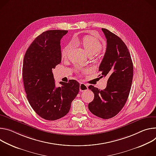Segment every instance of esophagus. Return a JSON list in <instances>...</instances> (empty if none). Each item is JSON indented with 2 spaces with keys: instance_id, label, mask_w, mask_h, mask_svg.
Returning a JSON list of instances; mask_svg holds the SVG:
<instances>
[{
  "instance_id": "34e87169",
  "label": "esophagus",
  "mask_w": 156,
  "mask_h": 156,
  "mask_svg": "<svg viewBox=\"0 0 156 156\" xmlns=\"http://www.w3.org/2000/svg\"><path fill=\"white\" fill-rule=\"evenodd\" d=\"M88 90V87L87 85H85V83L81 82L80 83V92H83V91H85Z\"/></svg>"
}]
</instances>
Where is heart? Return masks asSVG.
<instances>
[{
	"label": "heart",
	"instance_id": "heart-1",
	"mask_svg": "<svg viewBox=\"0 0 156 156\" xmlns=\"http://www.w3.org/2000/svg\"><path fill=\"white\" fill-rule=\"evenodd\" d=\"M73 42L76 44H82L83 49L89 55H95L101 49V44L95 38L90 36H87L83 38L82 41L78 38H74ZM71 46V43L67 44L62 51V58H65L67 56L68 51Z\"/></svg>",
	"mask_w": 156,
	"mask_h": 156
}]
</instances>
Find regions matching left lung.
Segmentation results:
<instances>
[{
    "mask_svg": "<svg viewBox=\"0 0 156 156\" xmlns=\"http://www.w3.org/2000/svg\"><path fill=\"white\" fill-rule=\"evenodd\" d=\"M101 30L107 38V49L98 71L101 73V77L108 78L107 84L103 90L89 86L94 98L88 107L94 115L109 119L116 116L127 101L132 84L133 64L122 40L107 29Z\"/></svg>",
    "mask_w": 156,
    "mask_h": 156,
    "instance_id": "obj_1",
    "label": "left lung"
}]
</instances>
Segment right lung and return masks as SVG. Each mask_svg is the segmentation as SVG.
I'll use <instances>...</instances> for the list:
<instances>
[{
    "instance_id": "add662e5",
    "label": "right lung",
    "mask_w": 156,
    "mask_h": 156,
    "mask_svg": "<svg viewBox=\"0 0 156 156\" xmlns=\"http://www.w3.org/2000/svg\"><path fill=\"white\" fill-rule=\"evenodd\" d=\"M67 30H48L30 44L23 59L22 76L30 105L43 119H58L70 110L79 91L76 80L56 87L52 69L61 62V40Z\"/></svg>"
}]
</instances>
